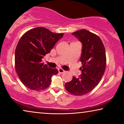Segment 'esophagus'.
Here are the masks:
<instances>
[{"instance_id": "1", "label": "esophagus", "mask_w": 124, "mask_h": 124, "mask_svg": "<svg viewBox=\"0 0 124 124\" xmlns=\"http://www.w3.org/2000/svg\"><path fill=\"white\" fill-rule=\"evenodd\" d=\"M58 72L60 74H62V73H63V72H65V71L64 70H63V69H61L60 68V69H58Z\"/></svg>"}]
</instances>
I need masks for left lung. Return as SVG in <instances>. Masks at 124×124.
<instances>
[{
    "label": "left lung",
    "instance_id": "obj_1",
    "mask_svg": "<svg viewBox=\"0 0 124 124\" xmlns=\"http://www.w3.org/2000/svg\"><path fill=\"white\" fill-rule=\"evenodd\" d=\"M82 43V52L80 61L82 66L80 77H74L71 81L65 84L69 93L82 96L98 85L104 74L106 67V54L104 46L98 35L85 29L72 33Z\"/></svg>",
    "mask_w": 124,
    "mask_h": 124
}]
</instances>
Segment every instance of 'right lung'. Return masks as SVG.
I'll use <instances>...</instances> for the list:
<instances>
[{
	"instance_id": "add662e5",
	"label": "right lung",
	"mask_w": 124,
	"mask_h": 124,
	"mask_svg": "<svg viewBox=\"0 0 124 124\" xmlns=\"http://www.w3.org/2000/svg\"><path fill=\"white\" fill-rule=\"evenodd\" d=\"M64 33H56L44 27H36L25 33L15 50V70L25 86L33 91H41L50 85L52 75L57 69L44 65L42 59L50 53Z\"/></svg>"
}]
</instances>
